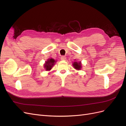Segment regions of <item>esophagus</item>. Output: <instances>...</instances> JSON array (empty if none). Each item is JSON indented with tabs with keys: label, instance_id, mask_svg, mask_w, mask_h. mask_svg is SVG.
Listing matches in <instances>:
<instances>
[{
	"label": "esophagus",
	"instance_id": "34e87169",
	"mask_svg": "<svg viewBox=\"0 0 126 126\" xmlns=\"http://www.w3.org/2000/svg\"><path fill=\"white\" fill-rule=\"evenodd\" d=\"M61 60L64 61V60H66V57H65V56H61Z\"/></svg>",
	"mask_w": 126,
	"mask_h": 126
}]
</instances>
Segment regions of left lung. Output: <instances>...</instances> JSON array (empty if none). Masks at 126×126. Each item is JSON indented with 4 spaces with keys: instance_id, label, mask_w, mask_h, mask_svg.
Returning a JSON list of instances; mask_svg holds the SVG:
<instances>
[{
    "instance_id": "1",
    "label": "left lung",
    "mask_w": 126,
    "mask_h": 126,
    "mask_svg": "<svg viewBox=\"0 0 126 126\" xmlns=\"http://www.w3.org/2000/svg\"><path fill=\"white\" fill-rule=\"evenodd\" d=\"M73 66L76 70H80L81 69V62H74L73 63Z\"/></svg>"
}]
</instances>
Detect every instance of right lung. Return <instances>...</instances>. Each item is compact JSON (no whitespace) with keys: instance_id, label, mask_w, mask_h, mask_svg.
<instances>
[{"instance_id":"obj_1","label":"right lung","mask_w":126,"mask_h":126,"mask_svg":"<svg viewBox=\"0 0 126 126\" xmlns=\"http://www.w3.org/2000/svg\"><path fill=\"white\" fill-rule=\"evenodd\" d=\"M56 61L53 59H48L47 61H46L44 65V67L46 71H49L51 70L52 67L55 64Z\"/></svg>"}]
</instances>
